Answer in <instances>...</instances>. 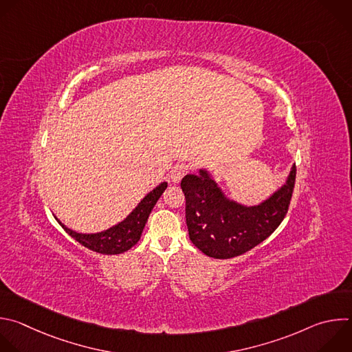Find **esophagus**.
Wrapping results in <instances>:
<instances>
[{"instance_id":"1","label":"esophagus","mask_w":352,"mask_h":352,"mask_svg":"<svg viewBox=\"0 0 352 352\" xmlns=\"http://www.w3.org/2000/svg\"><path fill=\"white\" fill-rule=\"evenodd\" d=\"M190 170V166L186 164V163H179V164H175L171 170V181L174 184H178L185 174H188Z\"/></svg>"}]
</instances>
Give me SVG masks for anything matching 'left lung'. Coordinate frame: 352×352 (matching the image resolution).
<instances>
[{
    "label": "left lung",
    "mask_w": 352,
    "mask_h": 352,
    "mask_svg": "<svg viewBox=\"0 0 352 352\" xmlns=\"http://www.w3.org/2000/svg\"><path fill=\"white\" fill-rule=\"evenodd\" d=\"M296 181V166L283 185L268 199L246 206L229 199L206 168L186 174L181 188L186 199V225L190 242L212 258L238 257L261 242L283 221Z\"/></svg>",
    "instance_id": "1"
}]
</instances>
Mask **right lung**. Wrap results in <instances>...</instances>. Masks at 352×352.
I'll list each match as a JSON object with an SVG mask.
<instances>
[{"label":"right lung","mask_w":352,"mask_h":352,"mask_svg":"<svg viewBox=\"0 0 352 352\" xmlns=\"http://www.w3.org/2000/svg\"><path fill=\"white\" fill-rule=\"evenodd\" d=\"M167 185L168 184L166 181L159 184L149 193H146V196L123 221L102 232L80 233L67 228L56 217L55 218L69 235L84 248L100 254H122L130 250L133 246H135L141 239L142 230L149 218V214L152 212L155 204L166 190Z\"/></svg>","instance_id":"right-lung-1"}]
</instances>
